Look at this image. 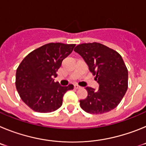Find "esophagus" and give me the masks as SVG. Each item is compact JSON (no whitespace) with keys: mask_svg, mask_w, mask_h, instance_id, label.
<instances>
[{"mask_svg":"<svg viewBox=\"0 0 146 146\" xmlns=\"http://www.w3.org/2000/svg\"><path fill=\"white\" fill-rule=\"evenodd\" d=\"M74 88H75V89L80 88V86H78V85H74Z\"/></svg>","mask_w":146,"mask_h":146,"instance_id":"34e87169","label":"esophagus"}]
</instances>
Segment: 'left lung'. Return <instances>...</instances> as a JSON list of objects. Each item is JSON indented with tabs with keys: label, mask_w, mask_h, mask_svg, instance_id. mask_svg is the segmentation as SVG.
Wrapping results in <instances>:
<instances>
[{
	"label": "left lung",
	"mask_w": 146,
	"mask_h": 146,
	"mask_svg": "<svg viewBox=\"0 0 146 146\" xmlns=\"http://www.w3.org/2000/svg\"><path fill=\"white\" fill-rule=\"evenodd\" d=\"M74 51L82 56L95 75L99 90L86 87L88 96L80 101L84 111L102 114L116 108L128 88V70L121 55L97 42L78 44Z\"/></svg>",
	"instance_id": "8db88e82"
}]
</instances>
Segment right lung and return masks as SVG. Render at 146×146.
I'll list each match as a JSON object with an SVG mask.
<instances>
[{"label": "right lung", "mask_w": 146, "mask_h": 146, "mask_svg": "<svg viewBox=\"0 0 146 146\" xmlns=\"http://www.w3.org/2000/svg\"><path fill=\"white\" fill-rule=\"evenodd\" d=\"M75 44L49 43L30 52L16 72V88L20 98L38 113H51L63 103L65 93L74 88L72 84L60 86L54 82L62 61Z\"/></svg>", "instance_id": "right-lung-1"}]
</instances>
